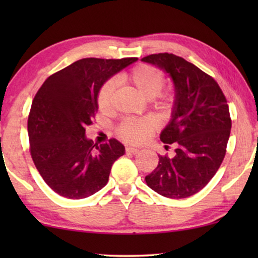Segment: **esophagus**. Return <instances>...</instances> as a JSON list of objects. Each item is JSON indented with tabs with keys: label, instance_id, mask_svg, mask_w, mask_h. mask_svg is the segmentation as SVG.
Returning <instances> with one entry per match:
<instances>
[{
	"label": "esophagus",
	"instance_id": "obj_1",
	"mask_svg": "<svg viewBox=\"0 0 258 258\" xmlns=\"http://www.w3.org/2000/svg\"><path fill=\"white\" fill-rule=\"evenodd\" d=\"M139 151H140L139 148H135V147H126L125 148V153L126 154H130V155L139 154Z\"/></svg>",
	"mask_w": 258,
	"mask_h": 258
}]
</instances>
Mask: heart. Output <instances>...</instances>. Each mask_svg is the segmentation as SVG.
I'll list each match as a JSON object with an SVG mask.
<instances>
[{"label":"heart","instance_id":"heart-1","mask_svg":"<svg viewBox=\"0 0 258 258\" xmlns=\"http://www.w3.org/2000/svg\"><path fill=\"white\" fill-rule=\"evenodd\" d=\"M122 82L133 86L147 100H153L161 93L164 86V76L157 69L150 66H139L128 73L121 75ZM114 91L112 82H107L101 88L97 97L98 108L108 111L111 105V96ZM157 123L153 117L126 119L119 125L118 134L123 140L130 143H140L147 139L155 129Z\"/></svg>","mask_w":258,"mask_h":258}]
</instances>
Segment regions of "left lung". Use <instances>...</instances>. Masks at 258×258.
Wrapping results in <instances>:
<instances>
[{
    "label": "left lung",
    "mask_w": 258,
    "mask_h": 258,
    "mask_svg": "<svg viewBox=\"0 0 258 258\" xmlns=\"http://www.w3.org/2000/svg\"><path fill=\"white\" fill-rule=\"evenodd\" d=\"M141 61L167 73L175 93L171 118L160 136L176 144L175 154L158 155L146 182L168 199H186L208 184L225 156L231 130L227 100L213 77L179 56L163 52Z\"/></svg>",
    "instance_id": "8db88e82"
}]
</instances>
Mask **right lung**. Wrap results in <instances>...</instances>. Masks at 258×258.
Listing matches in <instances>:
<instances>
[{
  "label": "right lung",
  "instance_id": "1",
  "mask_svg": "<svg viewBox=\"0 0 258 258\" xmlns=\"http://www.w3.org/2000/svg\"><path fill=\"white\" fill-rule=\"evenodd\" d=\"M136 61L79 59L49 76L35 95L28 117L31 157L58 195L72 200L94 195L108 183L114 162L124 155L125 148L117 140L94 143L84 128L98 109L103 84Z\"/></svg>",
  "mask_w": 258,
  "mask_h": 258
}]
</instances>
